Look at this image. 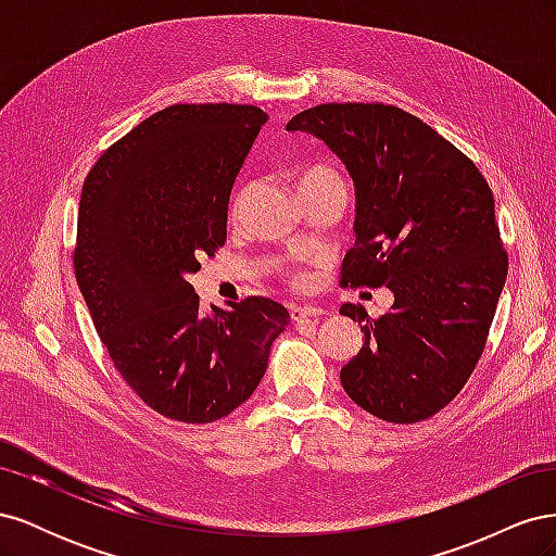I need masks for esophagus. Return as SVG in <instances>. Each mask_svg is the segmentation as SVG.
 I'll use <instances>...</instances> for the list:
<instances>
[{
    "instance_id": "obj_1",
    "label": "esophagus",
    "mask_w": 556,
    "mask_h": 556,
    "mask_svg": "<svg viewBox=\"0 0 556 556\" xmlns=\"http://www.w3.org/2000/svg\"><path fill=\"white\" fill-rule=\"evenodd\" d=\"M323 308L319 306H315V304H304V306H292L290 308V315H292V319L294 323H301V319L304 317H323Z\"/></svg>"
}]
</instances>
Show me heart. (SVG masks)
<instances>
[{
  "label": "heart",
  "instance_id": "obj_1",
  "mask_svg": "<svg viewBox=\"0 0 556 556\" xmlns=\"http://www.w3.org/2000/svg\"><path fill=\"white\" fill-rule=\"evenodd\" d=\"M294 185H296V192H299V190L313 188V185H343V182H341L339 174L329 169V166L313 164V166H306V169H301L296 174Z\"/></svg>",
  "mask_w": 556,
  "mask_h": 556
}]
</instances>
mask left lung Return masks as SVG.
Here are the masks:
<instances>
[{
	"label": "left lung",
	"mask_w": 556,
	"mask_h": 556,
	"mask_svg": "<svg viewBox=\"0 0 556 556\" xmlns=\"http://www.w3.org/2000/svg\"><path fill=\"white\" fill-rule=\"evenodd\" d=\"M288 131L325 141L355 182V248L343 285L390 288L394 304L357 319L362 350L341 368L359 408L422 422L459 394L484 350L508 276L494 194L478 166L419 117L384 104H319Z\"/></svg>",
	"instance_id": "1"
}]
</instances>
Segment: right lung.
I'll use <instances>...</instances> for the list:
<instances>
[{"instance_id":"1","label":"right lung","mask_w":556,"mask_h":556,"mask_svg":"<svg viewBox=\"0 0 556 556\" xmlns=\"http://www.w3.org/2000/svg\"><path fill=\"white\" fill-rule=\"evenodd\" d=\"M264 123L257 106L176 104L113 143L83 182L80 294L125 382L176 422L239 408L290 325L264 296L201 315L188 280L227 241L233 180Z\"/></svg>"}]
</instances>
